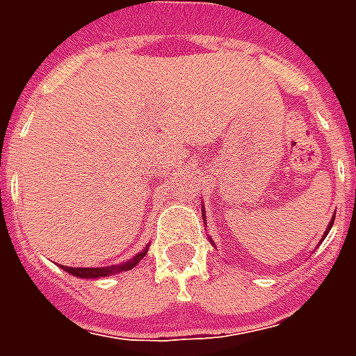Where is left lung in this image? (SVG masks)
<instances>
[{"label": "left lung", "mask_w": 356, "mask_h": 356, "mask_svg": "<svg viewBox=\"0 0 356 356\" xmlns=\"http://www.w3.org/2000/svg\"><path fill=\"white\" fill-rule=\"evenodd\" d=\"M202 219H204V225H206V209H202ZM334 219H336V216L332 217V221L328 223V229H326V232H324V236H322V238H326V234H328L330 229H332V225H334ZM208 238H209V236H208ZM209 242H211V246H216V242H213L211 238H209Z\"/></svg>", "instance_id": "obj_1"}]
</instances>
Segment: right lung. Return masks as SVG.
<instances>
[{"label": "right lung", "instance_id": "obj_1", "mask_svg": "<svg viewBox=\"0 0 356 356\" xmlns=\"http://www.w3.org/2000/svg\"><path fill=\"white\" fill-rule=\"evenodd\" d=\"M148 248H145L143 252H139L137 255H133L131 259L120 263V265H110V267H65L60 265L63 270L70 273L72 276H78V278H86V280H91V278H102V276H112L118 275V273H124V270H131L137 263L147 255Z\"/></svg>", "mask_w": 356, "mask_h": 356}]
</instances>
